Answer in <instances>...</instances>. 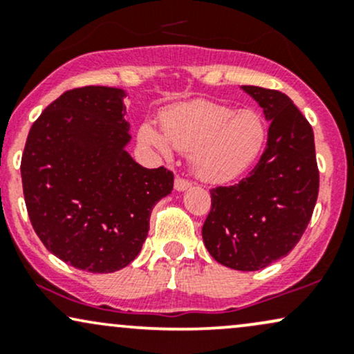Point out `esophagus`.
I'll return each instance as SVG.
<instances>
[{
	"instance_id": "34e87169",
	"label": "esophagus",
	"mask_w": 354,
	"mask_h": 354,
	"mask_svg": "<svg viewBox=\"0 0 354 354\" xmlns=\"http://www.w3.org/2000/svg\"><path fill=\"white\" fill-rule=\"evenodd\" d=\"M189 186H191V183L188 180H185V178L178 176L176 180H174V189L176 191H185V189H188Z\"/></svg>"
}]
</instances>
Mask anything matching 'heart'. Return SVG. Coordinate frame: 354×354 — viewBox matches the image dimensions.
I'll return each mask as SVG.
<instances>
[{
	"label": "heart",
	"mask_w": 354,
	"mask_h": 354,
	"mask_svg": "<svg viewBox=\"0 0 354 354\" xmlns=\"http://www.w3.org/2000/svg\"><path fill=\"white\" fill-rule=\"evenodd\" d=\"M163 133L141 124L138 138L145 146L169 156L173 146L191 153L194 171L201 180H236L256 163L268 140L265 118L253 109H239L213 101L196 100L174 104L161 115Z\"/></svg>",
	"instance_id": "1"
}]
</instances>
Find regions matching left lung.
<instances>
[{"mask_svg": "<svg viewBox=\"0 0 354 354\" xmlns=\"http://www.w3.org/2000/svg\"><path fill=\"white\" fill-rule=\"evenodd\" d=\"M271 121L258 165L238 185L218 186L203 225L209 254L231 270L258 271L286 256L310 223L319 189L315 135L276 89L241 86Z\"/></svg>", "mask_w": 354, "mask_h": 354, "instance_id": "left-lung-1", "label": "left lung"}]
</instances>
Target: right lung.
I'll use <instances>...</instances> for the list:
<instances>
[{
    "mask_svg": "<svg viewBox=\"0 0 354 354\" xmlns=\"http://www.w3.org/2000/svg\"><path fill=\"white\" fill-rule=\"evenodd\" d=\"M126 93L84 86L35 121L21 158L24 203L48 251L89 273H113L141 251L173 173L138 165L126 145Z\"/></svg>",
    "mask_w": 354,
    "mask_h": 354,
    "instance_id": "obj_1",
    "label": "right lung"
}]
</instances>
